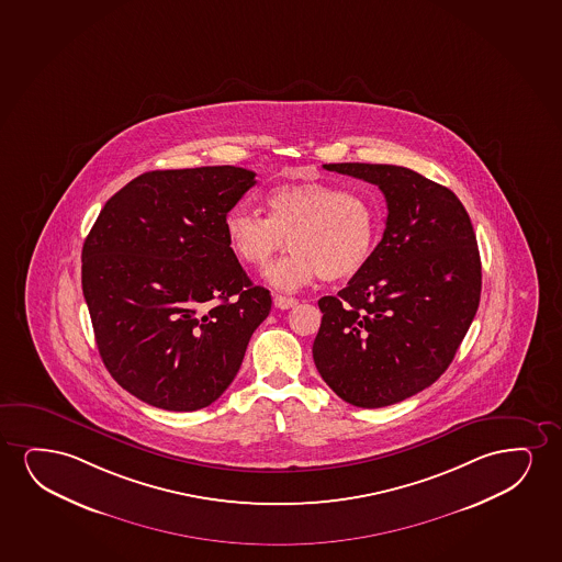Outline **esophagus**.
<instances>
[{"label":"esophagus","mask_w":562,"mask_h":562,"mask_svg":"<svg viewBox=\"0 0 562 562\" xmlns=\"http://www.w3.org/2000/svg\"><path fill=\"white\" fill-rule=\"evenodd\" d=\"M297 305V300L295 297H288V295H274V306L277 308H292V306Z\"/></svg>","instance_id":"34e87169"}]
</instances>
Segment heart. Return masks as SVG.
I'll list each match as a JSON object with an SVG mask.
<instances>
[{
  "label": "heart",
  "mask_w": 562,
  "mask_h": 562,
  "mask_svg": "<svg viewBox=\"0 0 562 562\" xmlns=\"http://www.w3.org/2000/svg\"><path fill=\"white\" fill-rule=\"evenodd\" d=\"M269 217L234 205L225 236L238 261L265 269L290 238V256L272 262L267 282L293 292L322 277H355L372 259L380 240V213L368 198L324 181L278 184L267 194Z\"/></svg>",
  "instance_id": "heart-1"
}]
</instances>
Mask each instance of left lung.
<instances>
[{
    "instance_id": "obj_1",
    "label": "left lung",
    "mask_w": 562,
    "mask_h": 562,
    "mask_svg": "<svg viewBox=\"0 0 562 562\" xmlns=\"http://www.w3.org/2000/svg\"><path fill=\"white\" fill-rule=\"evenodd\" d=\"M324 168L378 184L389 215L364 269L318 301L314 364L342 401L383 408L432 385L460 349L481 301L476 236L452 190L412 169Z\"/></svg>"
}]
</instances>
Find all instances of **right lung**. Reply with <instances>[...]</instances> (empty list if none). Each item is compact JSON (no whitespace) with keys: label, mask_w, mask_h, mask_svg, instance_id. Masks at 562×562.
<instances>
[{"label":"right lung","mask_w":562,"mask_h":562,"mask_svg":"<svg viewBox=\"0 0 562 562\" xmlns=\"http://www.w3.org/2000/svg\"><path fill=\"white\" fill-rule=\"evenodd\" d=\"M256 184L234 166L148 171L104 204L81 249V288L110 375L139 401L194 412L225 393L270 313L225 236Z\"/></svg>","instance_id":"1"}]
</instances>
